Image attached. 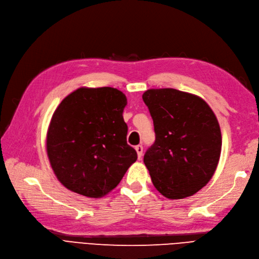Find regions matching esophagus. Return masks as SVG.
Listing matches in <instances>:
<instances>
[{
	"instance_id": "obj_1",
	"label": "esophagus",
	"mask_w": 259,
	"mask_h": 259,
	"mask_svg": "<svg viewBox=\"0 0 259 259\" xmlns=\"http://www.w3.org/2000/svg\"><path fill=\"white\" fill-rule=\"evenodd\" d=\"M136 151H137V154H138V158H139V159H141L142 155H143V146H142V145L136 146Z\"/></svg>"
}]
</instances>
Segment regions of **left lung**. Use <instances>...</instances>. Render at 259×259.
<instances>
[{"instance_id": "1", "label": "left lung", "mask_w": 259, "mask_h": 259, "mask_svg": "<svg viewBox=\"0 0 259 259\" xmlns=\"http://www.w3.org/2000/svg\"><path fill=\"white\" fill-rule=\"evenodd\" d=\"M142 98L156 133L144 155L155 188L168 199L195 195L212 179L220 161L218 118L202 98L185 91L148 89Z\"/></svg>"}]
</instances>
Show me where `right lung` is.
I'll use <instances>...</instances> for the list:
<instances>
[{
  "mask_svg": "<svg viewBox=\"0 0 259 259\" xmlns=\"http://www.w3.org/2000/svg\"><path fill=\"white\" fill-rule=\"evenodd\" d=\"M127 98L112 87H80L53 114L46 151L58 181L74 193L101 198L136 162L122 117Z\"/></svg>",
  "mask_w": 259,
  "mask_h": 259,
  "instance_id": "right-lung-1",
  "label": "right lung"
}]
</instances>
